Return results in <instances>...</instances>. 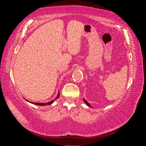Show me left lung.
I'll return each mask as SVG.
<instances>
[{"label": "left lung", "instance_id": "left-lung-1", "mask_svg": "<svg viewBox=\"0 0 146 146\" xmlns=\"http://www.w3.org/2000/svg\"><path fill=\"white\" fill-rule=\"evenodd\" d=\"M83 101H84V102L85 103V104L87 105V106H88V107H91V106L90 105V104L85 99H83Z\"/></svg>", "mask_w": 146, "mask_h": 146}]
</instances>
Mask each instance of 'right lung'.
Returning a JSON list of instances; mask_svg holds the SVG:
<instances>
[{
    "instance_id": "right-lung-1",
    "label": "right lung",
    "mask_w": 146,
    "mask_h": 146,
    "mask_svg": "<svg viewBox=\"0 0 146 146\" xmlns=\"http://www.w3.org/2000/svg\"><path fill=\"white\" fill-rule=\"evenodd\" d=\"M59 96H60V92H58V96H56V98L54 99V100H52V101H50V102H46V103H35V102H30V101H29V100H27V102H30V103H31V104H34V105H40V106H45V105H51V104H52L54 102V100H56V99H58V98H59Z\"/></svg>"
}]
</instances>
